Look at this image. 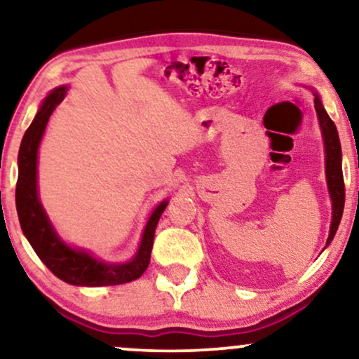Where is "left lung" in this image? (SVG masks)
<instances>
[{"label": "left lung", "instance_id": "8db88e82", "mask_svg": "<svg viewBox=\"0 0 359 359\" xmlns=\"http://www.w3.org/2000/svg\"><path fill=\"white\" fill-rule=\"evenodd\" d=\"M316 111L320 121L323 142H325V154H327V183L328 191H330L332 205H333V215H332V225L330 233H328L327 245L332 242L335 237L338 225H340L343 208H345V181H343V171H341V147L340 139H338V132L335 127V122L330 119L327 114L325 107L322 106L320 97L316 96Z\"/></svg>", "mask_w": 359, "mask_h": 359}]
</instances>
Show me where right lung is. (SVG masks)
Returning a JSON list of instances; mask_svg holds the SVG:
<instances>
[{"label": "right lung", "instance_id": "obj_1", "mask_svg": "<svg viewBox=\"0 0 359 359\" xmlns=\"http://www.w3.org/2000/svg\"><path fill=\"white\" fill-rule=\"evenodd\" d=\"M67 88H57L42 102L41 109L34 117L22 137L19 149V175L16 184V209L19 222L34 252L43 264L60 278L62 281L73 286H116L140 278L149 268L150 253L154 248V237L156 224L166 208V201L158 204L147 222L144 237L135 258L124 264H107L81 250L70 248L57 237L55 230L48 222L37 198V149L46 130L48 117L65 97Z\"/></svg>", "mask_w": 359, "mask_h": 359}]
</instances>
